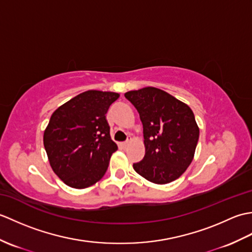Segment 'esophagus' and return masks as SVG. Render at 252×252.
Returning <instances> with one entry per match:
<instances>
[{
  "mask_svg": "<svg viewBox=\"0 0 252 252\" xmlns=\"http://www.w3.org/2000/svg\"><path fill=\"white\" fill-rule=\"evenodd\" d=\"M131 141H132V138H131V136H129V137H127V141H126V142L122 143V147H123V148H126V147L129 146V145H130V143H131Z\"/></svg>",
  "mask_w": 252,
  "mask_h": 252,
  "instance_id": "obj_1",
  "label": "esophagus"
}]
</instances>
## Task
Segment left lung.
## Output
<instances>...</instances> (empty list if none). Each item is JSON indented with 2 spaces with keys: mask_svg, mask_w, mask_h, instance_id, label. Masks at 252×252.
<instances>
[{
  "mask_svg": "<svg viewBox=\"0 0 252 252\" xmlns=\"http://www.w3.org/2000/svg\"><path fill=\"white\" fill-rule=\"evenodd\" d=\"M143 123L145 156L133 169L155 184H168L189 167L199 138L194 112L164 91L147 87L125 94Z\"/></svg>",
  "mask_w": 252,
  "mask_h": 252,
  "instance_id": "obj_1",
  "label": "left lung"
}]
</instances>
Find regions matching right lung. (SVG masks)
<instances>
[{
    "label": "right lung",
    "mask_w": 252,
    "mask_h": 252,
    "mask_svg": "<svg viewBox=\"0 0 252 252\" xmlns=\"http://www.w3.org/2000/svg\"><path fill=\"white\" fill-rule=\"evenodd\" d=\"M119 96L90 90L53 112L43 143L53 171L66 185L87 189L106 173L111 155L118 149L106 114Z\"/></svg>",
    "instance_id": "add662e5"
}]
</instances>
